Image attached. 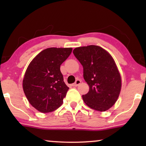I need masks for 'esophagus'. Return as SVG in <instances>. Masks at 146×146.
<instances>
[{"label":"esophagus","instance_id":"34e87169","mask_svg":"<svg viewBox=\"0 0 146 146\" xmlns=\"http://www.w3.org/2000/svg\"><path fill=\"white\" fill-rule=\"evenodd\" d=\"M80 83H81V80L78 79V80H76L75 83L72 84V86H78Z\"/></svg>","mask_w":146,"mask_h":146}]
</instances>
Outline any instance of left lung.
<instances>
[{"mask_svg": "<svg viewBox=\"0 0 146 146\" xmlns=\"http://www.w3.org/2000/svg\"><path fill=\"white\" fill-rule=\"evenodd\" d=\"M83 66L84 78L89 92L82 95L88 106L104 111L112 107L120 93L121 80L114 60L106 50L98 46L78 47L73 50Z\"/></svg>", "mask_w": 146, "mask_h": 146, "instance_id": "left-lung-1", "label": "left lung"}]
</instances>
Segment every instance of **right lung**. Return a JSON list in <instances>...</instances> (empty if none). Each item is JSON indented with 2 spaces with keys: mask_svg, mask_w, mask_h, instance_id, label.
I'll return each mask as SVG.
<instances>
[{
  "mask_svg": "<svg viewBox=\"0 0 146 146\" xmlns=\"http://www.w3.org/2000/svg\"><path fill=\"white\" fill-rule=\"evenodd\" d=\"M72 48H49L36 56L26 70L23 90L29 103L42 113L51 112L63 103L69 88L64 82L60 65Z\"/></svg>",
  "mask_w": 146,
  "mask_h": 146,
  "instance_id": "right-lung-1",
  "label": "right lung"
}]
</instances>
